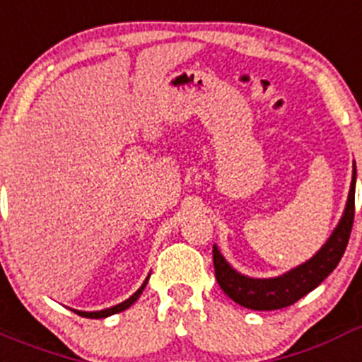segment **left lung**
Returning a JSON list of instances; mask_svg holds the SVG:
<instances>
[{"label": "left lung", "mask_w": 362, "mask_h": 362, "mask_svg": "<svg viewBox=\"0 0 362 362\" xmlns=\"http://www.w3.org/2000/svg\"><path fill=\"white\" fill-rule=\"evenodd\" d=\"M356 177L357 170L356 161H354V174H351L346 206L332 235L326 239L325 245L313 257L292 270L284 272L281 276L267 277V279L245 276L235 270L226 261L225 255L221 254L217 245H214V268H216V279L221 290L238 305L263 312V310L286 308L312 292L313 288H317L335 270L346 250L351 225H354V210H356Z\"/></svg>", "instance_id": "8db88e82"}]
</instances>
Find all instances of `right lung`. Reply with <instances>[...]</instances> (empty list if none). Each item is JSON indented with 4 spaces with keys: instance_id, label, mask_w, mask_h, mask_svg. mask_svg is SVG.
<instances>
[{
    "instance_id": "obj_1",
    "label": "right lung",
    "mask_w": 362,
    "mask_h": 362,
    "mask_svg": "<svg viewBox=\"0 0 362 362\" xmlns=\"http://www.w3.org/2000/svg\"><path fill=\"white\" fill-rule=\"evenodd\" d=\"M148 277H146V279L143 281V284H141V286H139V290H137V292L134 293V296H130L129 299L123 300V303H119V305L110 306V308H105V310H98V312H81V310H74V313H78V315H81V317H88V319H103V317H108V315H114V313L123 312V310L130 308V306H132L134 303H136V300L139 299V296H141L143 290H145L146 283H148Z\"/></svg>"
}]
</instances>
